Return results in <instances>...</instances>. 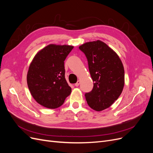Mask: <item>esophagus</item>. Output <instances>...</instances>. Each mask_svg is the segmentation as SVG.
I'll return each instance as SVG.
<instances>
[{
	"instance_id": "1",
	"label": "esophagus",
	"mask_w": 153,
	"mask_h": 153,
	"mask_svg": "<svg viewBox=\"0 0 153 153\" xmlns=\"http://www.w3.org/2000/svg\"><path fill=\"white\" fill-rule=\"evenodd\" d=\"M80 80H78V81H77V82H76V84H75V85L76 87H78V85H80Z\"/></svg>"
}]
</instances>
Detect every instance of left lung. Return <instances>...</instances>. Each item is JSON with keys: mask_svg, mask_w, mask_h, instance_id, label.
I'll use <instances>...</instances> for the list:
<instances>
[{"mask_svg": "<svg viewBox=\"0 0 153 153\" xmlns=\"http://www.w3.org/2000/svg\"><path fill=\"white\" fill-rule=\"evenodd\" d=\"M79 49L85 55L94 86L86 92L87 103L91 108H107L121 95L124 85V70L117 54L100 40L82 45Z\"/></svg>", "mask_w": 153, "mask_h": 153, "instance_id": "obj_1", "label": "left lung"}]
</instances>
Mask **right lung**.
Returning a JSON list of instances; mask_svg holds the SVG:
<instances>
[{
  "mask_svg": "<svg viewBox=\"0 0 153 153\" xmlns=\"http://www.w3.org/2000/svg\"><path fill=\"white\" fill-rule=\"evenodd\" d=\"M73 46L49 45L35 55L27 76L29 89L34 99L48 108L61 106L71 94L65 78L64 61Z\"/></svg>",
  "mask_w": 153,
  "mask_h": 153,
  "instance_id": "obj_1",
  "label": "right lung"
}]
</instances>
